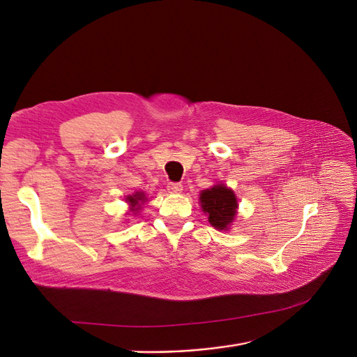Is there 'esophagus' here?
<instances>
[{"label":"esophagus","instance_id":"34e87169","mask_svg":"<svg viewBox=\"0 0 357 357\" xmlns=\"http://www.w3.org/2000/svg\"><path fill=\"white\" fill-rule=\"evenodd\" d=\"M168 190L171 192V193H180L181 190H183V185L181 183H174V181H171V183H168Z\"/></svg>","mask_w":357,"mask_h":357}]
</instances>
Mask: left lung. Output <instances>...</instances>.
Wrapping results in <instances>:
<instances>
[{
	"label": "left lung",
	"instance_id": "obj_1",
	"mask_svg": "<svg viewBox=\"0 0 357 357\" xmlns=\"http://www.w3.org/2000/svg\"><path fill=\"white\" fill-rule=\"evenodd\" d=\"M201 207L207 213L208 222L215 229H226L235 219V193L223 185L214 186L201 193Z\"/></svg>",
	"mask_w": 357,
	"mask_h": 357
}]
</instances>
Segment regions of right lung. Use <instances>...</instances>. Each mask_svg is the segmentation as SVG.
<instances>
[{
	"label": "right lung",
	"mask_w": 357,
	"mask_h": 357,
	"mask_svg": "<svg viewBox=\"0 0 357 357\" xmlns=\"http://www.w3.org/2000/svg\"><path fill=\"white\" fill-rule=\"evenodd\" d=\"M126 201L132 205V211H138L139 210V201H144V195L143 193H139V192H137L135 195H129L128 198H126Z\"/></svg>",
	"instance_id": "add662e5"
}]
</instances>
